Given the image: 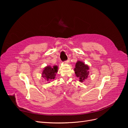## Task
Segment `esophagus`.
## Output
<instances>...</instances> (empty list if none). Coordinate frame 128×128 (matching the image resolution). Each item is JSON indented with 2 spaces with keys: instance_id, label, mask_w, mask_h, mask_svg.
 <instances>
[{
  "instance_id": "esophagus-1",
  "label": "esophagus",
  "mask_w": 128,
  "mask_h": 128,
  "mask_svg": "<svg viewBox=\"0 0 128 128\" xmlns=\"http://www.w3.org/2000/svg\"><path fill=\"white\" fill-rule=\"evenodd\" d=\"M69 60H70V59H69V58H68V60H67V61H66V62H67V63H68V62H69Z\"/></svg>"
}]
</instances>
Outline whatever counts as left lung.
<instances>
[{"label":"left lung","mask_w":128,"mask_h":128,"mask_svg":"<svg viewBox=\"0 0 128 128\" xmlns=\"http://www.w3.org/2000/svg\"><path fill=\"white\" fill-rule=\"evenodd\" d=\"M88 69L89 68L87 64H84L82 61H79L77 62L74 71L76 76L78 77L80 82H83L87 78L89 74Z\"/></svg>","instance_id":"left-lung-1"}]
</instances>
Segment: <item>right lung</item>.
Segmentation results:
<instances>
[{"label":"right lung","mask_w":128,"mask_h":128,"mask_svg":"<svg viewBox=\"0 0 128 128\" xmlns=\"http://www.w3.org/2000/svg\"><path fill=\"white\" fill-rule=\"evenodd\" d=\"M58 72V67L54 66L52 68L51 66L46 67L42 71V77H44L46 80L49 82L53 79H54L56 76V73Z\"/></svg>","instance_id":"add662e5"}]
</instances>
